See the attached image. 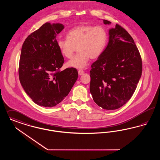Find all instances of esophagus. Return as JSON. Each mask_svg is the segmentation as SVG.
Returning <instances> with one entry per match:
<instances>
[{
    "mask_svg": "<svg viewBox=\"0 0 160 160\" xmlns=\"http://www.w3.org/2000/svg\"><path fill=\"white\" fill-rule=\"evenodd\" d=\"M78 75L82 76V75H83V74H84V71L82 70H79L78 71Z\"/></svg>",
    "mask_w": 160,
    "mask_h": 160,
    "instance_id": "1",
    "label": "esophagus"
}]
</instances>
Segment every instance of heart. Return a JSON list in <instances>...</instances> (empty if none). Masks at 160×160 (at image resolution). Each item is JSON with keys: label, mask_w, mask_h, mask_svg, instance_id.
Returning a JSON list of instances; mask_svg holds the SVG:
<instances>
[{"label": "heart", "mask_w": 160, "mask_h": 160, "mask_svg": "<svg viewBox=\"0 0 160 160\" xmlns=\"http://www.w3.org/2000/svg\"><path fill=\"white\" fill-rule=\"evenodd\" d=\"M66 36L67 39H58V48L63 57L71 58L77 48L78 53L67 65L78 69L85 67L90 58L95 59L99 57L108 42L107 32L101 26H76L67 32Z\"/></svg>", "instance_id": "b5f03b06"}]
</instances>
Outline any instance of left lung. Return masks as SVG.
<instances>
[{"mask_svg":"<svg viewBox=\"0 0 160 160\" xmlns=\"http://www.w3.org/2000/svg\"><path fill=\"white\" fill-rule=\"evenodd\" d=\"M108 33L107 48L91 66L90 92L99 107L114 110L133 95L142 76V64L134 40L125 29L116 24Z\"/></svg>","mask_w":160,"mask_h":160,"instance_id":"left-lung-1","label":"left lung"}]
</instances>
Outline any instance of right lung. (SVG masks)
<instances>
[{
    "instance_id": "right-lung-1",
    "label": "right lung",
    "mask_w": 160,
    "mask_h": 160,
    "mask_svg": "<svg viewBox=\"0 0 160 160\" xmlns=\"http://www.w3.org/2000/svg\"><path fill=\"white\" fill-rule=\"evenodd\" d=\"M63 24L46 22L24 42L19 59L20 83L32 101L41 107L56 106L67 96L78 78L76 68L59 71L64 62L57 45Z\"/></svg>"
}]
</instances>
